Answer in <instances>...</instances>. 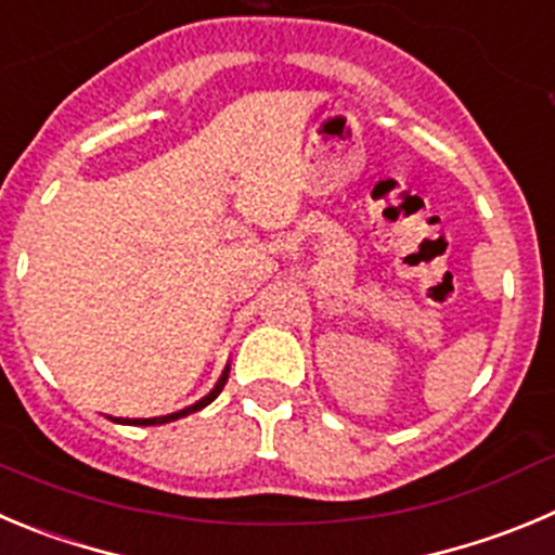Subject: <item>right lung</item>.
<instances>
[{
	"mask_svg": "<svg viewBox=\"0 0 555 555\" xmlns=\"http://www.w3.org/2000/svg\"><path fill=\"white\" fill-rule=\"evenodd\" d=\"M227 377H230V370H224V375L219 377V383H216L214 391H210V395L202 397V400L194 402V405H191V408H183V411L169 413V416H158V418H117V422H122V424H139V427H147V424H167V422H175V418H180V416H189V413L202 411V408H205V405H210V402H214L216 397L221 395V388H224Z\"/></svg>",
	"mask_w": 555,
	"mask_h": 555,
	"instance_id": "add662e5",
	"label": "right lung"
}]
</instances>
